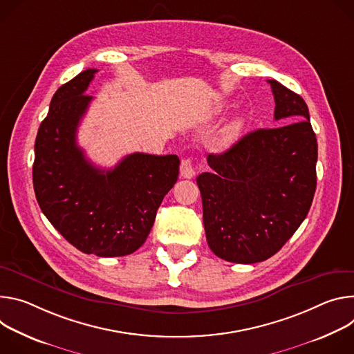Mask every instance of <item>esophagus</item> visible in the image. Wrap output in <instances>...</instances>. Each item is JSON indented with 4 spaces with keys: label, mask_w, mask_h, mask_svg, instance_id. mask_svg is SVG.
Here are the masks:
<instances>
[{
    "label": "esophagus",
    "mask_w": 354,
    "mask_h": 354,
    "mask_svg": "<svg viewBox=\"0 0 354 354\" xmlns=\"http://www.w3.org/2000/svg\"><path fill=\"white\" fill-rule=\"evenodd\" d=\"M180 174L183 178H192L195 176V167L191 159H183L180 165Z\"/></svg>",
    "instance_id": "34e87169"
}]
</instances>
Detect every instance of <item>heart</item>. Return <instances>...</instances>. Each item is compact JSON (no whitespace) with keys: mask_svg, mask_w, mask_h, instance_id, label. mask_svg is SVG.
<instances>
[{"mask_svg":"<svg viewBox=\"0 0 354 354\" xmlns=\"http://www.w3.org/2000/svg\"><path fill=\"white\" fill-rule=\"evenodd\" d=\"M242 127H243V124H242V121H239V120L232 121L229 125H226L225 129H223L222 133H221V143H222V145H230V143H233L234 140L238 139V136H239V133H241V131H242Z\"/></svg>","mask_w":354,"mask_h":354,"instance_id":"b5f03b06","label":"heart"}]
</instances>
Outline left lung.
Instances as JSON below:
<instances>
[{
  "instance_id": "obj_1",
  "label": "left lung",
  "mask_w": 354,
  "mask_h": 354,
  "mask_svg": "<svg viewBox=\"0 0 354 354\" xmlns=\"http://www.w3.org/2000/svg\"><path fill=\"white\" fill-rule=\"evenodd\" d=\"M274 120L221 154H208L209 173L197 177L211 250L232 263L252 264L276 254L306 218L317 189L318 143L298 94L267 80Z\"/></svg>"
}]
</instances>
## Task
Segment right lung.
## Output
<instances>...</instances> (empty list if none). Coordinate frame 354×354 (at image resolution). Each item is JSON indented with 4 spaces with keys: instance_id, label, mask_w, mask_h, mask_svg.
<instances>
[{
    "instance_id": "right-lung-1",
    "label": "right lung",
    "mask_w": 354,
    "mask_h": 354,
    "mask_svg": "<svg viewBox=\"0 0 354 354\" xmlns=\"http://www.w3.org/2000/svg\"><path fill=\"white\" fill-rule=\"evenodd\" d=\"M88 68L53 95L35 142L33 188L62 236L87 254L127 256L147 239L165 195L178 178L176 154L132 153L113 169L94 166L77 145V128L93 100Z\"/></svg>"
}]
</instances>
